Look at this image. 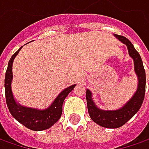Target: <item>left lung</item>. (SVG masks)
Instances as JSON below:
<instances>
[{
	"label": "left lung",
	"mask_w": 149,
	"mask_h": 149,
	"mask_svg": "<svg viewBox=\"0 0 149 149\" xmlns=\"http://www.w3.org/2000/svg\"><path fill=\"white\" fill-rule=\"evenodd\" d=\"M113 36L127 47L129 55L134 61V69L138 79V86L132 97L117 110H102L98 109L92 100L91 91L86 90L87 109L91 119L97 125L106 128H119L131 120L140 109L143 102L146 88V74L140 54L127 38L114 34Z\"/></svg>",
	"instance_id": "obj_1"
}]
</instances>
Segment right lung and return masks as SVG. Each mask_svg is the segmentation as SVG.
<instances>
[{"mask_svg": "<svg viewBox=\"0 0 149 149\" xmlns=\"http://www.w3.org/2000/svg\"><path fill=\"white\" fill-rule=\"evenodd\" d=\"M22 47H21L17 51L8 62L5 75V94L6 105L11 114L25 127L36 132L44 131L52 126L60 119L63 112V102L65 97L74 88L76 85H73L61 91L53 102L49 106V108L44 110L27 108L17 103L13 97L11 84L13 80V63Z\"/></svg>", "mask_w": 149, "mask_h": 149, "instance_id": "1", "label": "right lung"}]
</instances>
